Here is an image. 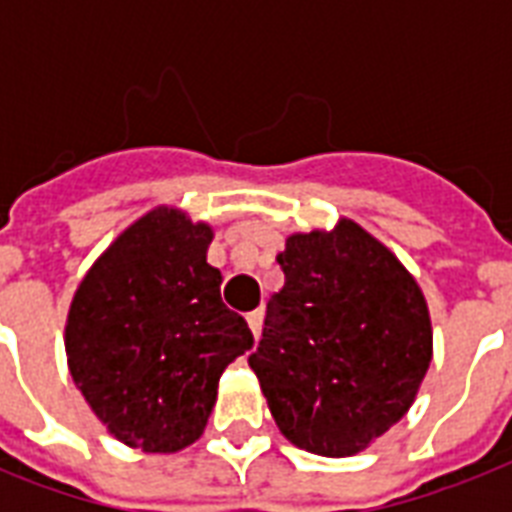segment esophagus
<instances>
[{
	"label": "esophagus",
	"instance_id": "34e87169",
	"mask_svg": "<svg viewBox=\"0 0 512 512\" xmlns=\"http://www.w3.org/2000/svg\"><path fill=\"white\" fill-rule=\"evenodd\" d=\"M247 324H249V329H252V335H255V340H257V337H260V332H263V311L247 313Z\"/></svg>",
	"mask_w": 512,
	"mask_h": 512
}]
</instances>
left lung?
<instances>
[{
	"instance_id": "obj_1",
	"label": "left lung",
	"mask_w": 512,
	"mask_h": 512,
	"mask_svg": "<svg viewBox=\"0 0 512 512\" xmlns=\"http://www.w3.org/2000/svg\"><path fill=\"white\" fill-rule=\"evenodd\" d=\"M263 340L249 356L287 441L353 457L417 398L433 327L420 284L380 239L340 217L332 231L292 233L279 252Z\"/></svg>"
}]
</instances>
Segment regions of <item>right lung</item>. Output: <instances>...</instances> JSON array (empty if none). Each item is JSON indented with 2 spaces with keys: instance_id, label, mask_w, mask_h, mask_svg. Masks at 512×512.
Instances as JSON below:
<instances>
[{
  "instance_id": "obj_1",
  "label": "right lung",
  "mask_w": 512,
  "mask_h": 512,
  "mask_svg": "<svg viewBox=\"0 0 512 512\" xmlns=\"http://www.w3.org/2000/svg\"><path fill=\"white\" fill-rule=\"evenodd\" d=\"M212 225L154 207L84 273L66 319L74 385L116 441L175 454L207 428L217 382L252 348L207 263Z\"/></svg>"
}]
</instances>
